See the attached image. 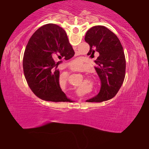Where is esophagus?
Returning a JSON list of instances; mask_svg holds the SVG:
<instances>
[{"label":"esophagus","mask_w":149,"mask_h":149,"mask_svg":"<svg viewBox=\"0 0 149 149\" xmlns=\"http://www.w3.org/2000/svg\"><path fill=\"white\" fill-rule=\"evenodd\" d=\"M81 70V69H80V68H79V69H77L76 70H78V71H79V70ZM80 100H81V99H80ZM79 100V101H81V100Z\"/></svg>","instance_id":"esophagus-1"}]
</instances>
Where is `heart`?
<instances>
[{"label":"heart","instance_id":"b5f03b06","mask_svg":"<svg viewBox=\"0 0 149 149\" xmlns=\"http://www.w3.org/2000/svg\"><path fill=\"white\" fill-rule=\"evenodd\" d=\"M71 64L72 65H74V66H80V65H81V62L79 60L77 59V60H74V61H72V63H71ZM63 78H64V79L66 80V78H67L66 75L64 74V75H63Z\"/></svg>","mask_w":149,"mask_h":149}]
</instances>
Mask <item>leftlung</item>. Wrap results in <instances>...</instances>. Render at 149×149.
I'll return each mask as SVG.
<instances>
[{
  "mask_svg": "<svg viewBox=\"0 0 149 149\" xmlns=\"http://www.w3.org/2000/svg\"><path fill=\"white\" fill-rule=\"evenodd\" d=\"M85 41L90 46L87 55L99 53L95 69L100 78L99 93L87 102H100L111 99L117 94L124 80L125 58L119 39L114 33L102 26H96L86 33Z\"/></svg>",
  "mask_w": 149,
  "mask_h": 149,
  "instance_id": "8db88e82",
  "label": "left lung"
}]
</instances>
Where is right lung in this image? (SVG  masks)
<instances>
[{
  "label": "right lung",
  "mask_w": 149,
  "mask_h": 149,
  "mask_svg": "<svg viewBox=\"0 0 149 149\" xmlns=\"http://www.w3.org/2000/svg\"><path fill=\"white\" fill-rule=\"evenodd\" d=\"M74 50L61 27L49 24L35 31L27 43L23 60L27 84L34 94L46 101L65 102L70 99L60 85V72L54 59L69 60Z\"/></svg>",
  "instance_id": "right-lung-1"
}]
</instances>
